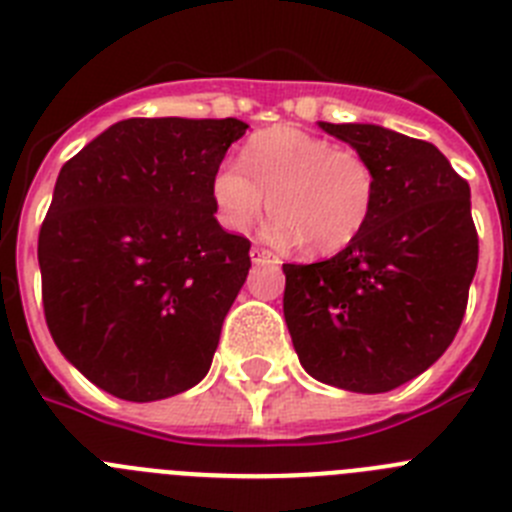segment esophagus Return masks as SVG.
I'll use <instances>...</instances> for the list:
<instances>
[{"instance_id": "1", "label": "esophagus", "mask_w": 512, "mask_h": 512, "mask_svg": "<svg viewBox=\"0 0 512 512\" xmlns=\"http://www.w3.org/2000/svg\"><path fill=\"white\" fill-rule=\"evenodd\" d=\"M251 259H253V264H277L279 261L277 253L269 251V248H264V246H253Z\"/></svg>"}]
</instances>
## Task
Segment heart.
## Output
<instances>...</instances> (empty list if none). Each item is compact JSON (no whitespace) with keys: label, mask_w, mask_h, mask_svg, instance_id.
Segmentation results:
<instances>
[{"label":"heart","mask_w":512,"mask_h":512,"mask_svg":"<svg viewBox=\"0 0 512 512\" xmlns=\"http://www.w3.org/2000/svg\"><path fill=\"white\" fill-rule=\"evenodd\" d=\"M279 241L307 256H333L366 230L377 205V171L354 148L300 128L253 133L238 164L212 176L217 220L228 230L251 228L266 207Z\"/></svg>","instance_id":"b5f03b06"}]
</instances>
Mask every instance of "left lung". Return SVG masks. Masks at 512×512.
I'll list each match as a JSON object with an SVG mask.
<instances>
[{
  "mask_svg": "<svg viewBox=\"0 0 512 512\" xmlns=\"http://www.w3.org/2000/svg\"><path fill=\"white\" fill-rule=\"evenodd\" d=\"M377 171L364 233L315 264H284V320L318 382L390 392L451 346L479 259L469 184L433 143L379 125H333Z\"/></svg>",
  "mask_w": 512,
  "mask_h": 512,
  "instance_id": "8db88e82",
  "label": "left lung"
}]
</instances>
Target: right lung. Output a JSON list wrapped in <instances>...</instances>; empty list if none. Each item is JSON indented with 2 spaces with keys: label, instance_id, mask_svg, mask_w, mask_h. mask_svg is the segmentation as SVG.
Returning <instances> with one entry per match:
<instances>
[{
  "label": "right lung",
  "instance_id": "1",
  "mask_svg": "<svg viewBox=\"0 0 512 512\" xmlns=\"http://www.w3.org/2000/svg\"><path fill=\"white\" fill-rule=\"evenodd\" d=\"M246 122L130 117L63 164L38 235L53 341L99 390L151 402L210 372L251 241L220 228L212 176Z\"/></svg>",
  "mask_w": 512,
  "mask_h": 512
}]
</instances>
